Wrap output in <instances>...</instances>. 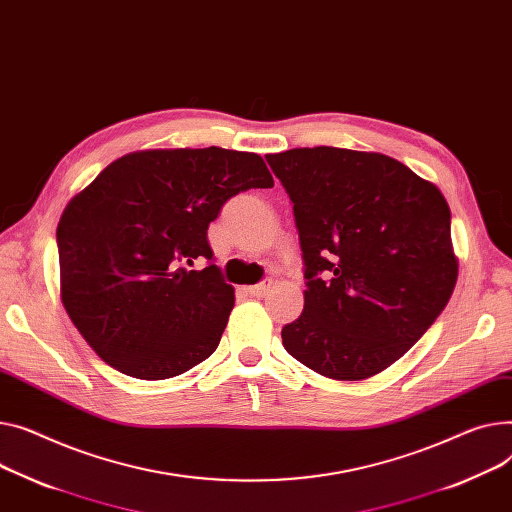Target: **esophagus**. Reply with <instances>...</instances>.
Listing matches in <instances>:
<instances>
[{"label": "esophagus", "mask_w": 512, "mask_h": 512, "mask_svg": "<svg viewBox=\"0 0 512 512\" xmlns=\"http://www.w3.org/2000/svg\"><path fill=\"white\" fill-rule=\"evenodd\" d=\"M271 286H274V282H271V280H263V282L255 284V286H249V288H247V292H249L251 296L263 298V296H265V294L271 290Z\"/></svg>", "instance_id": "34e87169"}]
</instances>
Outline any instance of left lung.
I'll list each match as a JSON object with an SVG mask.
<instances>
[{"instance_id":"8db88e82","label":"left lung","mask_w":512,"mask_h":512,"mask_svg":"<svg viewBox=\"0 0 512 512\" xmlns=\"http://www.w3.org/2000/svg\"><path fill=\"white\" fill-rule=\"evenodd\" d=\"M265 160L290 195L304 261V309L282 329L286 352L335 381L374 377L453 294L447 199L377 152L317 146Z\"/></svg>"}]
</instances>
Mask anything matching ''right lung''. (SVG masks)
Instances as JSON below:
<instances>
[{
    "label": "right lung",
    "instance_id": "obj_1",
    "mask_svg": "<svg viewBox=\"0 0 512 512\" xmlns=\"http://www.w3.org/2000/svg\"><path fill=\"white\" fill-rule=\"evenodd\" d=\"M267 187L274 179L259 154L216 146L111 162L57 226L61 302L88 346L144 381L210 358L234 288L214 263L208 226L236 193Z\"/></svg>",
    "mask_w": 512,
    "mask_h": 512
}]
</instances>
